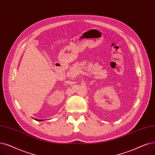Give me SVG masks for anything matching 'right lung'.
I'll return each mask as SVG.
<instances>
[{"label":"right lung","mask_w":155,"mask_h":155,"mask_svg":"<svg viewBox=\"0 0 155 155\" xmlns=\"http://www.w3.org/2000/svg\"><path fill=\"white\" fill-rule=\"evenodd\" d=\"M36 120H38V121H43V120H38V119H35Z\"/></svg>","instance_id":"right-lung-1"}]
</instances>
